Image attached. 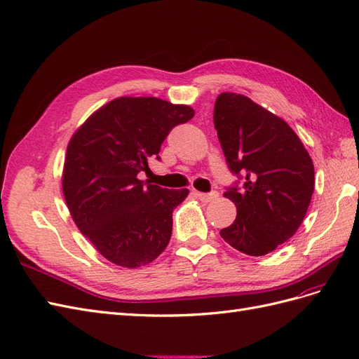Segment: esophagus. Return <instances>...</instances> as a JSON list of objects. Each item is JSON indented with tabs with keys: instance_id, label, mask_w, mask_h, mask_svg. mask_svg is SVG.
<instances>
[{
	"instance_id": "1",
	"label": "esophagus",
	"mask_w": 359,
	"mask_h": 359,
	"mask_svg": "<svg viewBox=\"0 0 359 359\" xmlns=\"http://www.w3.org/2000/svg\"><path fill=\"white\" fill-rule=\"evenodd\" d=\"M196 196L198 200L204 201V203H209L212 200H215L218 197V192H209V194H204V192H196Z\"/></svg>"
}]
</instances>
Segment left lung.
I'll use <instances>...</instances> for the list:
<instances>
[{"label":"left lung","mask_w":359,"mask_h":359,"mask_svg":"<svg viewBox=\"0 0 359 359\" xmlns=\"http://www.w3.org/2000/svg\"><path fill=\"white\" fill-rule=\"evenodd\" d=\"M213 123L229 168L245 180L242 191L224 192L238 215L221 238L252 257L269 254L305 218L314 192L313 161L287 123L243 95L221 93Z\"/></svg>","instance_id":"1"}]
</instances>
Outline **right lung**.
<instances>
[{
  "instance_id": "obj_1",
  "label": "right lung",
  "mask_w": 359,
  "mask_h": 359,
  "mask_svg": "<svg viewBox=\"0 0 359 359\" xmlns=\"http://www.w3.org/2000/svg\"><path fill=\"white\" fill-rule=\"evenodd\" d=\"M196 114L158 97L121 96L96 109L72 135L63 194L76 227L107 260L135 269L167 248L172 210L189 191L138 179L168 132Z\"/></svg>"
}]
</instances>
